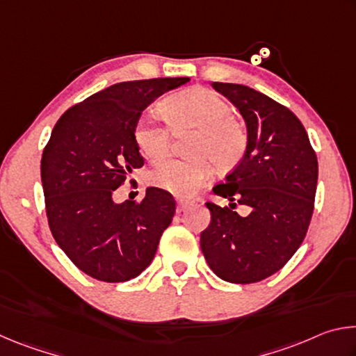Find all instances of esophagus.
<instances>
[{
	"label": "esophagus",
	"mask_w": 356,
	"mask_h": 356,
	"mask_svg": "<svg viewBox=\"0 0 356 356\" xmlns=\"http://www.w3.org/2000/svg\"><path fill=\"white\" fill-rule=\"evenodd\" d=\"M191 207V202L186 200H177V212H185L186 209Z\"/></svg>",
	"instance_id": "1"
}]
</instances>
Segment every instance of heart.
<instances>
[{
  "label": "heart",
  "instance_id": "1",
  "mask_svg": "<svg viewBox=\"0 0 356 356\" xmlns=\"http://www.w3.org/2000/svg\"><path fill=\"white\" fill-rule=\"evenodd\" d=\"M166 127L140 119L134 127V141L149 161H160L170 150L171 135L195 130L190 154L195 159H171L149 172L152 186L180 197H190L212 177V160L220 171H231L245 159L248 131L236 119L226 99L209 88L195 86L168 95L156 105Z\"/></svg>",
  "mask_w": 356,
  "mask_h": 356
}]
</instances>
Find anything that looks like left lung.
<instances>
[{"label": "left lung", "instance_id": "obj_1", "mask_svg": "<svg viewBox=\"0 0 356 356\" xmlns=\"http://www.w3.org/2000/svg\"><path fill=\"white\" fill-rule=\"evenodd\" d=\"M238 108L248 131V150L213 193L231 201L213 202L201 232V250L216 276L251 284L281 270L308 232L317 188V156L300 119L268 95L234 83H212ZM237 200L249 215L232 209Z\"/></svg>", "mask_w": 356, "mask_h": 356}]
</instances>
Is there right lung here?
Wrapping results in <instances>:
<instances>
[{
  "mask_svg": "<svg viewBox=\"0 0 356 356\" xmlns=\"http://www.w3.org/2000/svg\"><path fill=\"white\" fill-rule=\"evenodd\" d=\"M188 76L124 81L69 108L40 161L50 231L67 257L92 278L124 282L149 267L171 225L176 201L149 186L143 201L114 202V190L144 160L134 141L141 113Z\"/></svg>",
  "mask_w": 356,
  "mask_h": 356,
  "instance_id": "obj_1",
  "label": "right lung"
}]
</instances>
